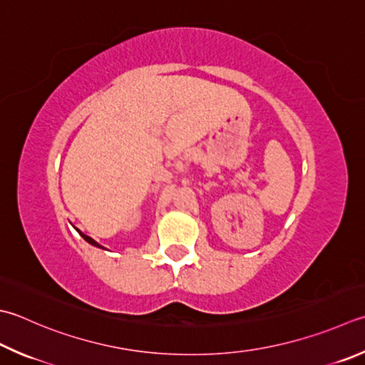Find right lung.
<instances>
[{"label":"right lung","mask_w":365,"mask_h":365,"mask_svg":"<svg viewBox=\"0 0 365 365\" xmlns=\"http://www.w3.org/2000/svg\"><path fill=\"white\" fill-rule=\"evenodd\" d=\"M79 232V230H78ZM81 233V232H79ZM81 237L82 238H84L86 240V242H88V243H91V245H93V246H98V247H103V246H100L97 242H95V240L93 238H91V237H87V235H84V233H81Z\"/></svg>","instance_id":"right-lung-1"}]
</instances>
